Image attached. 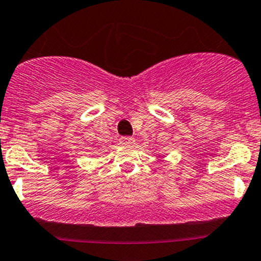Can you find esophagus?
Wrapping results in <instances>:
<instances>
[{"label":"esophagus","instance_id":"34e87169","mask_svg":"<svg viewBox=\"0 0 261 261\" xmlns=\"http://www.w3.org/2000/svg\"><path fill=\"white\" fill-rule=\"evenodd\" d=\"M134 142H136V139L132 138V137H122V138L119 139V143H121L122 145H132L134 144Z\"/></svg>","mask_w":261,"mask_h":261}]
</instances>
